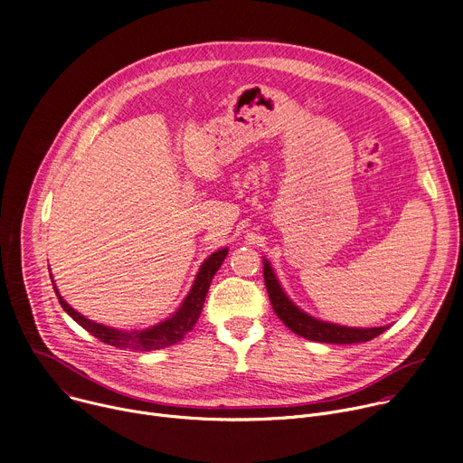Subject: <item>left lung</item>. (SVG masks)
I'll use <instances>...</instances> for the list:
<instances>
[{"instance_id":"left-lung-1","label":"left lung","mask_w":463,"mask_h":463,"mask_svg":"<svg viewBox=\"0 0 463 463\" xmlns=\"http://www.w3.org/2000/svg\"><path fill=\"white\" fill-rule=\"evenodd\" d=\"M263 274L265 285L269 290V298L272 303V309L278 318L296 335L324 344H356V342H368L379 335H383L390 326L383 327H347L331 322L318 320L309 313L301 311L299 307L287 296L283 290L270 261L263 258Z\"/></svg>"}]
</instances>
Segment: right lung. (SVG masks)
<instances>
[{
  "mask_svg": "<svg viewBox=\"0 0 463 463\" xmlns=\"http://www.w3.org/2000/svg\"><path fill=\"white\" fill-rule=\"evenodd\" d=\"M226 255H228V246L213 251L210 258L200 265V269L194 276V281L178 309L169 318L154 324L150 327H145V329L123 331V329H116V327H110L105 324H97V322L86 318L84 315L77 313L73 307L61 296L59 288L53 281V276H51V281H53V288L57 292V298L62 305V309L80 327H84L88 333H91L95 338H99L100 342H105L109 345H114L118 349L154 351V349H164V347H169V345L180 342L194 327V324L202 313L205 296H208L212 279L217 274V270L221 269V265L224 263Z\"/></svg>",
  "mask_w": 463,
  "mask_h": 463,
  "instance_id": "obj_1",
  "label": "right lung"
}]
</instances>
